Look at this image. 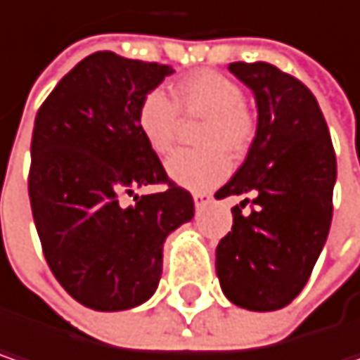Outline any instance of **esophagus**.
<instances>
[{"label": "esophagus", "mask_w": 360, "mask_h": 360, "mask_svg": "<svg viewBox=\"0 0 360 360\" xmlns=\"http://www.w3.org/2000/svg\"><path fill=\"white\" fill-rule=\"evenodd\" d=\"M212 200H214L212 193H193V202H195V206H198V208H202V206L210 204Z\"/></svg>", "instance_id": "obj_1"}]
</instances>
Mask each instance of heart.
I'll return each instance as SVG.
<instances>
[{"mask_svg":"<svg viewBox=\"0 0 360 360\" xmlns=\"http://www.w3.org/2000/svg\"><path fill=\"white\" fill-rule=\"evenodd\" d=\"M173 103L160 90H148L138 105L136 121L142 138L156 154H167L177 136L183 115H206L200 142L206 148L177 150L165 165L167 175L191 191H206L229 177L233 162L226 149L243 154L255 140L257 121L245 105V92L233 78L198 70L173 86Z\"/></svg>","mask_w":360,"mask_h":360,"instance_id":"heart-1","label":"heart"}]
</instances>
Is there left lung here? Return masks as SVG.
I'll list each match as a JSON object with an SVG mask.
<instances>
[{"label": "left lung", "instance_id": "8db88e82", "mask_svg": "<svg viewBox=\"0 0 360 360\" xmlns=\"http://www.w3.org/2000/svg\"><path fill=\"white\" fill-rule=\"evenodd\" d=\"M253 92L257 131L245 162L216 200L245 195L216 247L224 297L249 311L286 307L307 284L332 224L336 154L311 90L276 65H229ZM254 198L256 208L241 207Z\"/></svg>", "mask_w": 360, "mask_h": 360}]
</instances>
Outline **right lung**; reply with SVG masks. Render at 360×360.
Masks as SVG:
<instances>
[{"label":"right lung","mask_w":360,"mask_h":360,"mask_svg":"<svg viewBox=\"0 0 360 360\" xmlns=\"http://www.w3.org/2000/svg\"><path fill=\"white\" fill-rule=\"evenodd\" d=\"M175 70L96 51L53 88L34 119L28 195L45 259L84 307L146 303L162 274L167 237L193 218V198L171 183L140 134L142 96ZM154 182L169 187L138 196ZM134 195L125 207L122 198Z\"/></svg>","instance_id":"1"}]
</instances>
